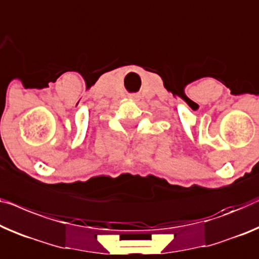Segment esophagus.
<instances>
[{
    "label": "esophagus",
    "instance_id": "1",
    "mask_svg": "<svg viewBox=\"0 0 259 259\" xmlns=\"http://www.w3.org/2000/svg\"><path fill=\"white\" fill-rule=\"evenodd\" d=\"M129 99L133 100V101H138V100H140V96L136 94H131V95H129Z\"/></svg>",
    "mask_w": 259,
    "mask_h": 259
}]
</instances>
